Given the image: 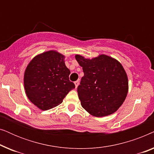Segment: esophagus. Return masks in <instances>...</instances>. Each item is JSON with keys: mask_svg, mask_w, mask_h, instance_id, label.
<instances>
[{"mask_svg": "<svg viewBox=\"0 0 154 154\" xmlns=\"http://www.w3.org/2000/svg\"><path fill=\"white\" fill-rule=\"evenodd\" d=\"M74 84H75V88H77L78 86H79V81H75V82H74Z\"/></svg>", "mask_w": 154, "mask_h": 154, "instance_id": "34e87169", "label": "esophagus"}]
</instances>
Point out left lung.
Wrapping results in <instances>:
<instances>
[{"mask_svg":"<svg viewBox=\"0 0 154 154\" xmlns=\"http://www.w3.org/2000/svg\"><path fill=\"white\" fill-rule=\"evenodd\" d=\"M84 75L77 89L83 108L96 117L116 112L123 104L128 92V79L119 61L106 54L86 59L76 54Z\"/></svg>","mask_w":154,"mask_h":154,"instance_id":"1","label":"left lung"}]
</instances>
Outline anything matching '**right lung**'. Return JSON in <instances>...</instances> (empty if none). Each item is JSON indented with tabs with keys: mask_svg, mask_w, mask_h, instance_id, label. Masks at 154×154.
<instances>
[{
	"mask_svg": "<svg viewBox=\"0 0 154 154\" xmlns=\"http://www.w3.org/2000/svg\"><path fill=\"white\" fill-rule=\"evenodd\" d=\"M64 56L55 50L38 54L26 66L24 85L27 97L43 111L52 109L63 102L75 85L69 81L70 71Z\"/></svg>",
	"mask_w": 154,
	"mask_h": 154,
	"instance_id": "1",
	"label": "right lung"
}]
</instances>
